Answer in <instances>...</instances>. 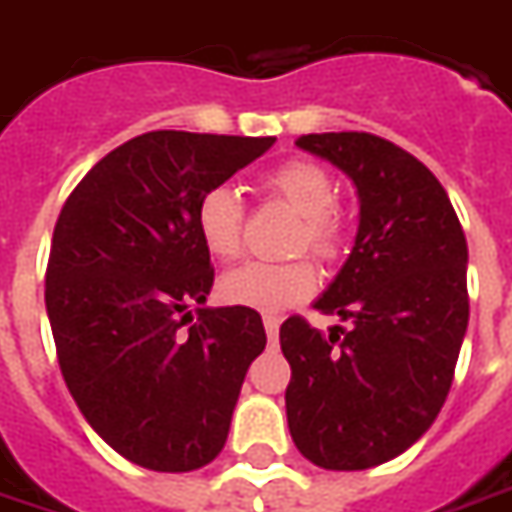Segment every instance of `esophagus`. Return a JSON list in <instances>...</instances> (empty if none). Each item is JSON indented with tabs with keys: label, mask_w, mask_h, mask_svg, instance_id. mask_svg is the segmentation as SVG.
Masks as SVG:
<instances>
[{
	"label": "esophagus",
	"mask_w": 512,
	"mask_h": 512,
	"mask_svg": "<svg viewBox=\"0 0 512 512\" xmlns=\"http://www.w3.org/2000/svg\"><path fill=\"white\" fill-rule=\"evenodd\" d=\"M263 328H266L269 342H274V339H277V333H280V319H277V316H263Z\"/></svg>",
	"instance_id": "obj_1"
}]
</instances>
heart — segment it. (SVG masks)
Masks as SVG:
<instances>
[{"label": "heart", "mask_w": 512, "mask_h": 512, "mask_svg": "<svg viewBox=\"0 0 512 512\" xmlns=\"http://www.w3.org/2000/svg\"><path fill=\"white\" fill-rule=\"evenodd\" d=\"M263 190L285 201L300 215L302 227L294 235V252H311L333 260L342 249V218L336 212V184L330 173L308 159H288L263 173ZM196 235L204 252L215 260H232L241 249L243 204L229 184H212L196 201ZM316 288V269L308 260L291 263H241L218 283V297L227 305L252 311H285Z\"/></svg>", "instance_id": "1"}]
</instances>
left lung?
Instances as JSON below:
<instances>
[{"label": "left lung", "instance_id": "1", "mask_svg": "<svg viewBox=\"0 0 512 512\" xmlns=\"http://www.w3.org/2000/svg\"><path fill=\"white\" fill-rule=\"evenodd\" d=\"M302 151L339 168L358 196L356 246L316 311L350 319L322 336L285 319V415L294 446L328 471L403 454L446 403L468 330V243L423 162L364 131L308 134Z\"/></svg>", "mask_w": 512, "mask_h": 512}]
</instances>
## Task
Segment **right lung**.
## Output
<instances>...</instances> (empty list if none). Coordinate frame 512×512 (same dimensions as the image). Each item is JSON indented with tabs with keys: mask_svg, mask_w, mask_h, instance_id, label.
Instances as JSON below:
<instances>
[{
	"mask_svg": "<svg viewBox=\"0 0 512 512\" xmlns=\"http://www.w3.org/2000/svg\"><path fill=\"white\" fill-rule=\"evenodd\" d=\"M271 145L148 131L103 156L58 215L44 288L58 364L86 423L142 468L215 460L266 347L257 311L204 308L215 271L193 212Z\"/></svg>",
	"mask_w": 512,
	"mask_h": 512,
	"instance_id": "obj_1",
	"label": "right lung"
}]
</instances>
